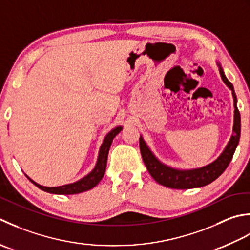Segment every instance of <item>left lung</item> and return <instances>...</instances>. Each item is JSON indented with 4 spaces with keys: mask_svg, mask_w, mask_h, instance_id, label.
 I'll return each instance as SVG.
<instances>
[{
    "mask_svg": "<svg viewBox=\"0 0 250 250\" xmlns=\"http://www.w3.org/2000/svg\"><path fill=\"white\" fill-rule=\"evenodd\" d=\"M220 74L223 82H225L232 90L234 97V106H235V111H234L235 115H234L233 127L234 135L232 136L230 141H229L226 150L223 151V153L219 156L215 162L205 167L197 168V169L192 170H178L174 169V168L163 165L160 161H157L156 157L152 154L149 147L145 144L144 139L140 137L139 146L142 160H144L146 166V169L149 170L150 175L153 177V179L156 182H159L160 185L170 188V189L179 190L193 189V188L207 186L213 180H216L217 178L227 169V167L232 161L233 154L238 145L239 136H241V114H239V111L236 106V95L234 93L232 83L226 78V75L223 73L221 68Z\"/></svg>",
    "mask_w": 250,
    "mask_h": 250,
    "instance_id": "obj_1",
    "label": "left lung"
}]
</instances>
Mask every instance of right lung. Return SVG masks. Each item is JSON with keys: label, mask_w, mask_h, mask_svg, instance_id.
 I'll list each match as a JSON object with an SVG mask.
<instances>
[{"label": "right lung", "mask_w": 250, "mask_h": 250, "mask_svg": "<svg viewBox=\"0 0 250 250\" xmlns=\"http://www.w3.org/2000/svg\"><path fill=\"white\" fill-rule=\"evenodd\" d=\"M122 130V127L119 126L111 130L106 137L104 138V141L103 146L100 147L99 151V156H98V162L94 168V170L88 174L86 177L82 178V179L76 181L74 183H71V185H65L61 187H55V188H48V187H43L38 185L37 182H34L29 178V180L31 181L33 185L40 188L41 190L45 192L53 193V194H63V195H69V194H78V193H82L85 191H88L93 189L94 187L98 185L99 181L103 179V177L105 172V167H106V161H108V154L112 141H113L114 137L119 134Z\"/></svg>", "instance_id": "obj_1"}]
</instances>
